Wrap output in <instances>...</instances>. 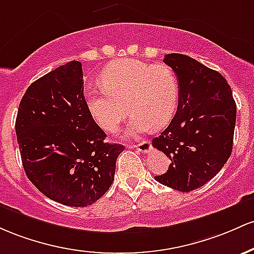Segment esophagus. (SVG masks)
I'll use <instances>...</instances> for the list:
<instances>
[{"label": "esophagus", "mask_w": 254, "mask_h": 254, "mask_svg": "<svg viewBox=\"0 0 254 254\" xmlns=\"http://www.w3.org/2000/svg\"><path fill=\"white\" fill-rule=\"evenodd\" d=\"M130 147H132V149H136L139 152L146 153L149 152V151H151V147L152 146H151V142L149 140H142L136 145H130Z\"/></svg>", "instance_id": "34e87169"}]
</instances>
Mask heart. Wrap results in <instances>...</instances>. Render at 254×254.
Wrapping results in <instances>:
<instances>
[{
    "mask_svg": "<svg viewBox=\"0 0 254 254\" xmlns=\"http://www.w3.org/2000/svg\"><path fill=\"white\" fill-rule=\"evenodd\" d=\"M101 82L104 90H87L85 101L93 121L109 133L119 129L128 109L133 118L125 134L134 136L167 126L178 108V78L165 64L121 60L105 68Z\"/></svg>",
    "mask_w": 254,
    "mask_h": 254,
    "instance_id": "obj_1",
    "label": "heart"
}]
</instances>
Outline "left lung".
I'll use <instances>...</instances> for the list:
<instances>
[{
  "label": "left lung",
  "mask_w": 254,
  "mask_h": 254,
  "mask_svg": "<svg viewBox=\"0 0 254 254\" xmlns=\"http://www.w3.org/2000/svg\"><path fill=\"white\" fill-rule=\"evenodd\" d=\"M163 62L178 76V112L161 135L152 140L172 163L159 184L180 192L204 186L232 155L236 104L226 79L182 54H168Z\"/></svg>",
  "instance_id": "obj_1"
}]
</instances>
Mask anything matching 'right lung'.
Segmentation results:
<instances>
[{
    "label": "right lung",
    "instance_id": "1",
    "mask_svg": "<svg viewBox=\"0 0 254 254\" xmlns=\"http://www.w3.org/2000/svg\"><path fill=\"white\" fill-rule=\"evenodd\" d=\"M15 132L28 180L68 206L96 203L114 181L124 145L109 144L84 98L81 64L70 61L28 86Z\"/></svg>",
    "mask_w": 254,
    "mask_h": 254
}]
</instances>
